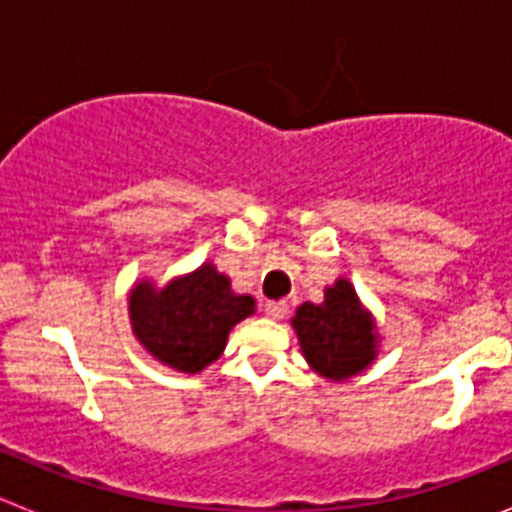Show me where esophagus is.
Returning <instances> with one entry per match:
<instances>
[{
    "label": "esophagus",
    "instance_id": "obj_1",
    "mask_svg": "<svg viewBox=\"0 0 512 512\" xmlns=\"http://www.w3.org/2000/svg\"><path fill=\"white\" fill-rule=\"evenodd\" d=\"M264 312H266V315H269L271 320H282L284 315H287V312H289V305H287V302H284V300H279V302H266Z\"/></svg>",
    "mask_w": 512,
    "mask_h": 512
}]
</instances>
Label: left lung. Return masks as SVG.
I'll return each mask as SVG.
<instances>
[{
	"mask_svg": "<svg viewBox=\"0 0 512 512\" xmlns=\"http://www.w3.org/2000/svg\"><path fill=\"white\" fill-rule=\"evenodd\" d=\"M307 366L328 382H346L377 361L379 328L346 277L323 289V302H302L289 320Z\"/></svg>",
	"mask_w": 512,
	"mask_h": 512,
	"instance_id": "left-lung-1",
	"label": "left lung"
}]
</instances>
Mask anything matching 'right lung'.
<instances>
[{
	"label": "right lung",
	"instance_id": "add662e5",
	"mask_svg": "<svg viewBox=\"0 0 512 512\" xmlns=\"http://www.w3.org/2000/svg\"><path fill=\"white\" fill-rule=\"evenodd\" d=\"M256 312L251 295H238L230 277L205 261L158 287L138 279L130 287L128 315L133 336L158 364L200 374L223 356L230 330Z\"/></svg>",
	"mask_w": 512,
	"mask_h": 512
}]
</instances>
